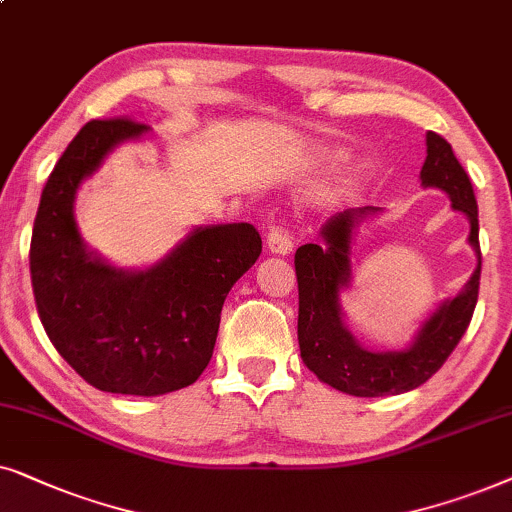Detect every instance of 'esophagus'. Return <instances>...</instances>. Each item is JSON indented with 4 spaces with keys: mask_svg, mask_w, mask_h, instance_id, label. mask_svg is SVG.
Wrapping results in <instances>:
<instances>
[{
    "mask_svg": "<svg viewBox=\"0 0 512 512\" xmlns=\"http://www.w3.org/2000/svg\"><path fill=\"white\" fill-rule=\"evenodd\" d=\"M267 245L276 255H288L295 248V241H292V234L285 227H271L267 234Z\"/></svg>",
    "mask_w": 512,
    "mask_h": 512,
    "instance_id": "esophagus-1",
    "label": "esophagus"
}]
</instances>
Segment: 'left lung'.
<instances>
[{"label": "left lung", "instance_id": "obj_1", "mask_svg": "<svg viewBox=\"0 0 512 512\" xmlns=\"http://www.w3.org/2000/svg\"><path fill=\"white\" fill-rule=\"evenodd\" d=\"M421 185L449 194L452 208L468 217V241L478 255L470 281L454 299L438 306L424 320L414 342L403 351H367L344 323L342 290L351 283V238L358 222L379 208L365 206L344 210L323 224V241L306 243L295 252L299 288L297 339L302 360L320 381L337 391L377 398L412 391L433 377L445 365L449 353L461 342L478 304L480 290V241L478 201L466 170L452 152V145L438 133L426 135V161L421 168Z\"/></svg>", "mask_w": 512, "mask_h": 512}]
</instances>
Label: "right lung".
<instances>
[{"label":"right lung","mask_w":512,"mask_h":512,"mask_svg":"<svg viewBox=\"0 0 512 512\" xmlns=\"http://www.w3.org/2000/svg\"><path fill=\"white\" fill-rule=\"evenodd\" d=\"M145 133L131 119L88 121L46 180L30 243L34 302L51 344L88 384L124 395H163L201 377L224 299L262 252L248 222L196 227L138 271L86 248L74 222L79 185L114 147Z\"/></svg>","instance_id":"add662e5"}]
</instances>
